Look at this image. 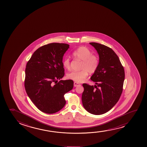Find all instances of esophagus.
<instances>
[{"mask_svg": "<svg viewBox=\"0 0 147 147\" xmlns=\"http://www.w3.org/2000/svg\"><path fill=\"white\" fill-rule=\"evenodd\" d=\"M79 85H80V84H79V83L76 82L74 83V86L77 87L79 86Z\"/></svg>", "mask_w": 147, "mask_h": 147, "instance_id": "1", "label": "esophagus"}]
</instances>
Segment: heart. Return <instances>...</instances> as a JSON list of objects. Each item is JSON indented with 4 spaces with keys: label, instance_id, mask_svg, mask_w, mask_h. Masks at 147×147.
I'll list each match as a JSON object with an SVG mask.
<instances>
[{
    "label": "heart",
    "instance_id": "obj_1",
    "mask_svg": "<svg viewBox=\"0 0 147 147\" xmlns=\"http://www.w3.org/2000/svg\"><path fill=\"white\" fill-rule=\"evenodd\" d=\"M72 55L75 58L82 61L80 68L82 70L69 73L67 75L68 78L76 82H82L87 77L88 73L94 74L96 72L99 64V59L96 55L92 54L88 48L86 47H80L73 52ZM62 64L67 70L70 69V61L68 58L63 60Z\"/></svg>",
    "mask_w": 147,
    "mask_h": 147
}]
</instances>
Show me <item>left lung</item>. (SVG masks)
<instances>
[{
  "instance_id": "left-lung-1",
  "label": "left lung",
  "mask_w": 147,
  "mask_h": 147,
  "mask_svg": "<svg viewBox=\"0 0 147 147\" xmlns=\"http://www.w3.org/2000/svg\"><path fill=\"white\" fill-rule=\"evenodd\" d=\"M98 53L99 64L91 77L95 86L84 83L82 101L91 114L102 115L109 111L119 101L123 90L125 70L116 53L108 47L89 42Z\"/></svg>"
}]
</instances>
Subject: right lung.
Masks as SVG:
<instances>
[{"label": "right lung", "mask_w": 147, "mask_h": 147, "mask_svg": "<svg viewBox=\"0 0 147 147\" xmlns=\"http://www.w3.org/2000/svg\"><path fill=\"white\" fill-rule=\"evenodd\" d=\"M69 48L64 43L53 42L38 49L27 62L24 87L36 107L52 114L66 104L64 95L73 87L72 80H60L64 76L63 57Z\"/></svg>", "instance_id": "obj_1"}]
</instances>
